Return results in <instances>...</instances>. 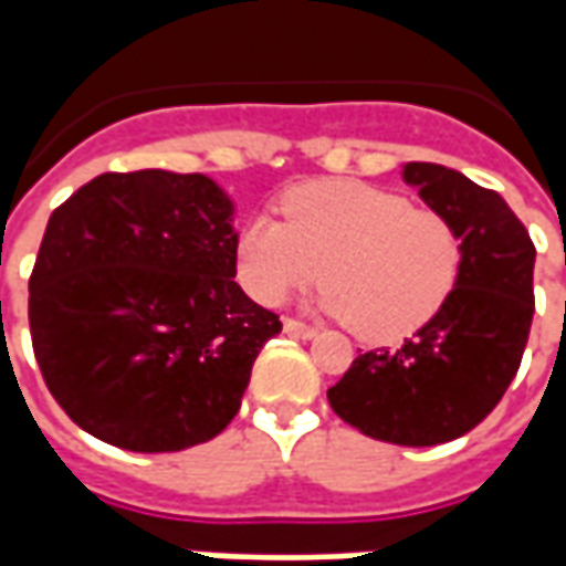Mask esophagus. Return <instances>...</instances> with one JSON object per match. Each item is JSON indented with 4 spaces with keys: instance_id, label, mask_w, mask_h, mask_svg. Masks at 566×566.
<instances>
[{
    "instance_id": "34e87169",
    "label": "esophagus",
    "mask_w": 566,
    "mask_h": 566,
    "mask_svg": "<svg viewBox=\"0 0 566 566\" xmlns=\"http://www.w3.org/2000/svg\"><path fill=\"white\" fill-rule=\"evenodd\" d=\"M284 333H291V336H296V339H315V336H318L315 327H308V324L294 318H284Z\"/></svg>"
}]
</instances>
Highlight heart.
<instances>
[{"label": "heart", "mask_w": 566, "mask_h": 566, "mask_svg": "<svg viewBox=\"0 0 566 566\" xmlns=\"http://www.w3.org/2000/svg\"><path fill=\"white\" fill-rule=\"evenodd\" d=\"M284 223L251 218L235 242L248 294L279 306L324 275L318 308L367 343H391L437 315L461 272V235L433 209L381 187L324 178L287 190Z\"/></svg>", "instance_id": "b5f03b06"}]
</instances>
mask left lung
<instances>
[{
    "label": "left lung",
    "instance_id": "left-lung-1",
    "mask_svg": "<svg viewBox=\"0 0 566 566\" xmlns=\"http://www.w3.org/2000/svg\"><path fill=\"white\" fill-rule=\"evenodd\" d=\"M403 181L461 235V272L400 348L357 355L327 391L333 412L394 446L463 437L500 403L534 321L536 248L506 199L439 163H406Z\"/></svg>",
    "mask_w": 566,
    "mask_h": 566
}]
</instances>
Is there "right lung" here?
I'll return each instance as SVG.
<instances>
[{
	"mask_svg": "<svg viewBox=\"0 0 566 566\" xmlns=\"http://www.w3.org/2000/svg\"><path fill=\"white\" fill-rule=\"evenodd\" d=\"M235 202L209 175L105 172L48 221L30 279L35 360L108 446L181 451L233 421L282 321L233 282Z\"/></svg>",
	"mask_w": 566,
	"mask_h": 566,
	"instance_id": "add662e5",
	"label": "right lung"
}]
</instances>
